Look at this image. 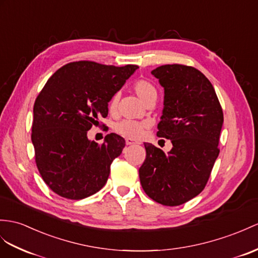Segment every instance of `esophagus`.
I'll list each match as a JSON object with an SVG mask.
<instances>
[{
	"label": "esophagus",
	"mask_w": 258,
	"mask_h": 258,
	"mask_svg": "<svg viewBox=\"0 0 258 258\" xmlns=\"http://www.w3.org/2000/svg\"><path fill=\"white\" fill-rule=\"evenodd\" d=\"M125 144H127V146H131V144H137V142L131 139H125Z\"/></svg>",
	"instance_id": "esophagus-1"
}]
</instances>
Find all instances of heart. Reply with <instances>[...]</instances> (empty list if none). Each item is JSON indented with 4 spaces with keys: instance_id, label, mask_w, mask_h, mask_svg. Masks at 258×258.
Here are the masks:
<instances>
[{
    "instance_id": "1",
    "label": "heart",
    "mask_w": 258,
    "mask_h": 258,
    "mask_svg": "<svg viewBox=\"0 0 258 258\" xmlns=\"http://www.w3.org/2000/svg\"><path fill=\"white\" fill-rule=\"evenodd\" d=\"M134 91L143 103H148L149 100L156 98L158 92L152 83L147 80H138L134 84ZM119 95L114 94L108 102V109L110 112H114L117 108ZM149 127V123L146 121H136L130 119H122V120L115 123L114 129L117 134L121 135L128 139H139L143 131Z\"/></svg>"
}]
</instances>
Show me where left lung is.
Wrapping results in <instances>:
<instances>
[{
  "label": "left lung",
  "mask_w": 258,
  "mask_h": 258,
  "mask_svg": "<svg viewBox=\"0 0 258 258\" xmlns=\"http://www.w3.org/2000/svg\"><path fill=\"white\" fill-rule=\"evenodd\" d=\"M164 87V108L156 136L169 139L164 153L144 143L147 158L139 168L148 196L164 206H179L207 185L218 158L223 111L210 81L197 69L165 64L151 72Z\"/></svg>",
  "instance_id": "8db88e82"
}]
</instances>
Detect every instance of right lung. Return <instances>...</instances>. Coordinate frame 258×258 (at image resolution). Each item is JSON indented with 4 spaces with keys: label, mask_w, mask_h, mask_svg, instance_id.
<instances>
[{
    "label": "right lung",
    "mask_w": 258,
    "mask_h": 258,
    "mask_svg": "<svg viewBox=\"0 0 258 258\" xmlns=\"http://www.w3.org/2000/svg\"><path fill=\"white\" fill-rule=\"evenodd\" d=\"M138 68L78 61L47 81L35 100L31 142L37 168L53 192L79 200L104 187L125 142L109 134L98 144L87 139V131L107 117L109 99Z\"/></svg>",
    "instance_id": "add662e5"
}]
</instances>
